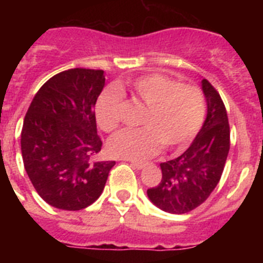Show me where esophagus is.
Here are the masks:
<instances>
[{
  "label": "esophagus",
  "instance_id": "esophagus-1",
  "mask_svg": "<svg viewBox=\"0 0 263 263\" xmlns=\"http://www.w3.org/2000/svg\"><path fill=\"white\" fill-rule=\"evenodd\" d=\"M129 163L132 164V166H133V167H136V168H138V170L143 168V167L146 166V164L143 163V162H136V160H129Z\"/></svg>",
  "mask_w": 263,
  "mask_h": 263
}]
</instances>
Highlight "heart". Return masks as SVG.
I'll use <instances>...</instances> for the list:
<instances>
[{"instance_id":"obj_1","label":"heart","mask_w":263,"mask_h":263,"mask_svg":"<svg viewBox=\"0 0 263 263\" xmlns=\"http://www.w3.org/2000/svg\"><path fill=\"white\" fill-rule=\"evenodd\" d=\"M134 99L146 108L137 130H121L108 141L113 157L143 160L159 152L188 146L199 134L205 121L206 100L195 85L182 84L160 73L141 76L127 83ZM125 108L124 97L117 90H103L95 105L96 121L104 132L120 126Z\"/></svg>"}]
</instances>
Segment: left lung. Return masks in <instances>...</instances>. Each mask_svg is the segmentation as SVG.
I'll list each match as a JSON object with an SVG mask.
<instances>
[{
  "mask_svg": "<svg viewBox=\"0 0 263 263\" xmlns=\"http://www.w3.org/2000/svg\"><path fill=\"white\" fill-rule=\"evenodd\" d=\"M203 90L208 113L191 146L180 157L160 163L162 180L147 190L148 199L164 212L182 215L210 197L224 171L231 129L221 97L206 79Z\"/></svg>",
  "mask_w": 263,
  "mask_h": 263,
  "instance_id": "left-lung-1",
  "label": "left lung"
}]
</instances>
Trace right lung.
<instances>
[{"label": "right lung", "instance_id": "add662e5", "mask_svg": "<svg viewBox=\"0 0 263 263\" xmlns=\"http://www.w3.org/2000/svg\"><path fill=\"white\" fill-rule=\"evenodd\" d=\"M105 85L103 69L72 68L48 79L23 120V164L39 196L64 211L99 199L115 160H95L103 146L95 105Z\"/></svg>", "mask_w": 263, "mask_h": 263}]
</instances>
